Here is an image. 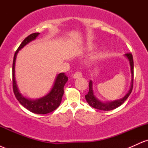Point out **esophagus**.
Listing matches in <instances>:
<instances>
[{"mask_svg": "<svg viewBox=\"0 0 148 148\" xmlns=\"http://www.w3.org/2000/svg\"><path fill=\"white\" fill-rule=\"evenodd\" d=\"M82 76V73L80 72H76V73H74V74L73 75V78L74 79H77V78H80Z\"/></svg>", "mask_w": 148, "mask_h": 148, "instance_id": "obj_1", "label": "esophagus"}]
</instances>
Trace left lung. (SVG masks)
Instances as JSON below:
<instances>
[{
    "instance_id": "8db88e82",
    "label": "left lung",
    "mask_w": 148,
    "mask_h": 148,
    "mask_svg": "<svg viewBox=\"0 0 148 148\" xmlns=\"http://www.w3.org/2000/svg\"><path fill=\"white\" fill-rule=\"evenodd\" d=\"M125 56L127 58L129 61H130V67H131V73H132V83H131V87L130 89L129 90L128 92L125 95L124 97L120 99L115 100V101H111V102H106L103 103L102 101H99V99H97L96 97L94 95V92H93L92 90V81H90L89 83V91L88 93L85 96L86 101L89 103L90 106H91L93 108H96V109L101 110V111H111L113 110L115 108H118V106H121L123 103L126 101V99L130 96V95L132 92V89H133V84H134V60L132 54L130 53L125 54Z\"/></svg>"
}]
</instances>
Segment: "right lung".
<instances>
[{"label":"right lung","mask_w":148,"mask_h":148,"mask_svg":"<svg viewBox=\"0 0 148 148\" xmlns=\"http://www.w3.org/2000/svg\"><path fill=\"white\" fill-rule=\"evenodd\" d=\"M39 35H40L39 33H35L30 34L28 37H25L15 52L12 64L13 91H14L15 97L19 101V103L28 111L32 113H37V114H47L55 111L58 107L60 106L62 95L64 94V86L68 81V78L64 74V73H60L58 74L50 92L43 97L37 99H27L26 97L22 95L18 91L16 81H15V62H16V55L18 51L21 50L27 44L35 40Z\"/></svg>","instance_id":"right-lung-1"}]
</instances>
